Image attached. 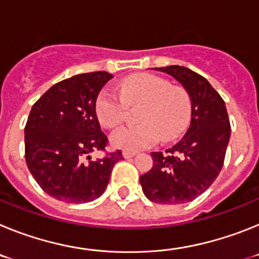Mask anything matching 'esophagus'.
<instances>
[{
    "mask_svg": "<svg viewBox=\"0 0 259 259\" xmlns=\"http://www.w3.org/2000/svg\"><path fill=\"white\" fill-rule=\"evenodd\" d=\"M135 155H136V152H127V150L123 152V157H124L125 159H130V158L135 157Z\"/></svg>",
    "mask_w": 259,
    "mask_h": 259,
    "instance_id": "esophagus-1",
    "label": "esophagus"
}]
</instances>
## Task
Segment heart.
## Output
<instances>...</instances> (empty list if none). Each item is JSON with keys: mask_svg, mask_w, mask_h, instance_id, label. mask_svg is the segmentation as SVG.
Instances as JSON below:
<instances>
[{"mask_svg": "<svg viewBox=\"0 0 259 259\" xmlns=\"http://www.w3.org/2000/svg\"><path fill=\"white\" fill-rule=\"evenodd\" d=\"M120 96L104 89L95 105L100 124L115 128L124 118L125 106L141 105L137 114L139 125L119 128L110 137L118 149L135 152L154 145L163 137L174 140L185 130L191 116V100L184 89L171 87L168 81L155 75L140 74L124 79L119 85Z\"/></svg>", "mask_w": 259, "mask_h": 259, "instance_id": "b5f03b06", "label": "heart"}]
</instances>
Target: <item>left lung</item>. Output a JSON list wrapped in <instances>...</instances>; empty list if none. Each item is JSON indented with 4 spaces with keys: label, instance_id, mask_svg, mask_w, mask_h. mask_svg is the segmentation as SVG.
Instances as JSON below:
<instances>
[{
    "label": "left lung",
    "instance_id": "obj_1",
    "mask_svg": "<svg viewBox=\"0 0 259 259\" xmlns=\"http://www.w3.org/2000/svg\"><path fill=\"white\" fill-rule=\"evenodd\" d=\"M172 76L191 100V124L172 148L150 153L153 167L140 176L150 201L178 205L193 201L218 178L231 136L226 104L206 79L183 66L154 68Z\"/></svg>",
    "mask_w": 259,
    "mask_h": 259
}]
</instances>
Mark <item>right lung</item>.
<instances>
[{
    "label": "right lung",
    "mask_w": 259,
    "mask_h": 259,
    "mask_svg": "<svg viewBox=\"0 0 259 259\" xmlns=\"http://www.w3.org/2000/svg\"><path fill=\"white\" fill-rule=\"evenodd\" d=\"M106 71L79 74L49 88L31 109L26 128V162L42 191L68 203L91 202L109 184L120 150L92 161L107 137L95 113L98 95L109 80Z\"/></svg>",
    "instance_id": "1"
}]
</instances>
